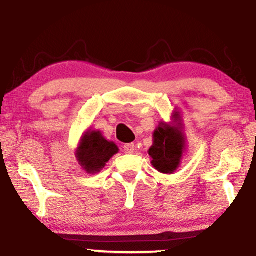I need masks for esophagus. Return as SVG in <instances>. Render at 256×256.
<instances>
[{
  "label": "esophagus",
  "instance_id": "1",
  "mask_svg": "<svg viewBox=\"0 0 256 256\" xmlns=\"http://www.w3.org/2000/svg\"><path fill=\"white\" fill-rule=\"evenodd\" d=\"M124 152H126V154H131V152H134V143H128V144H124Z\"/></svg>",
  "mask_w": 256,
  "mask_h": 256
}]
</instances>
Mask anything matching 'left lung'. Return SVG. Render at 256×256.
I'll use <instances>...</instances> for the list:
<instances>
[{"instance_id":"8db88e82","label":"left lung","mask_w":256,"mask_h":256,"mask_svg":"<svg viewBox=\"0 0 256 256\" xmlns=\"http://www.w3.org/2000/svg\"><path fill=\"white\" fill-rule=\"evenodd\" d=\"M152 137L154 143L149 149L152 166L161 173L176 171L184 150V140L180 131L167 124H161Z\"/></svg>"}]
</instances>
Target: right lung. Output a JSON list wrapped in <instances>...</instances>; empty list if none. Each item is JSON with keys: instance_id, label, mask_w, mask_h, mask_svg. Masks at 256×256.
<instances>
[{"instance_id": "obj_1", "label": "right lung", "mask_w": 256, "mask_h": 256, "mask_svg": "<svg viewBox=\"0 0 256 256\" xmlns=\"http://www.w3.org/2000/svg\"><path fill=\"white\" fill-rule=\"evenodd\" d=\"M118 146L102 137L100 131L86 132L77 150L80 165L89 173L100 172L108 160L118 152Z\"/></svg>"}]
</instances>
